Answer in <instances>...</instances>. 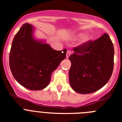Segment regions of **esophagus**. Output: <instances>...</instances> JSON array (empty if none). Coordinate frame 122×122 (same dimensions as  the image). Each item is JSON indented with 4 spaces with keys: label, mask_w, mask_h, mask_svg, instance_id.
<instances>
[{
    "label": "esophagus",
    "mask_w": 122,
    "mask_h": 122,
    "mask_svg": "<svg viewBox=\"0 0 122 122\" xmlns=\"http://www.w3.org/2000/svg\"><path fill=\"white\" fill-rule=\"evenodd\" d=\"M71 54V52L70 51H67V52H66V57L67 58V59L70 57Z\"/></svg>",
    "instance_id": "1"
}]
</instances>
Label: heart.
Listing matches in <instances>:
<instances>
[{
	"label": "heart",
	"mask_w": 122,
	"mask_h": 122,
	"mask_svg": "<svg viewBox=\"0 0 122 122\" xmlns=\"http://www.w3.org/2000/svg\"><path fill=\"white\" fill-rule=\"evenodd\" d=\"M82 35H83V33H80L78 34L79 36H82ZM89 40H90V38H89V36H88V35H86V36H84V37H83L82 42L83 43H86V42L89 41Z\"/></svg>",
	"instance_id": "heart-1"
}]
</instances>
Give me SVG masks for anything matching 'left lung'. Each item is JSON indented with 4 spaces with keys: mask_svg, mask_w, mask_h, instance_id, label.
Listing matches in <instances>:
<instances>
[{
    "mask_svg": "<svg viewBox=\"0 0 122 122\" xmlns=\"http://www.w3.org/2000/svg\"><path fill=\"white\" fill-rule=\"evenodd\" d=\"M69 57L71 66L70 84L81 94L93 93L105 86L114 68V49L107 33L73 49Z\"/></svg>",
    "mask_w": 122,
    "mask_h": 122,
    "instance_id": "obj_1",
    "label": "left lung"
}]
</instances>
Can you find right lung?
Masks as SVG:
<instances>
[{
  "instance_id": "add662e5",
  "label": "right lung",
  "mask_w": 122,
  "mask_h": 122,
  "mask_svg": "<svg viewBox=\"0 0 122 122\" xmlns=\"http://www.w3.org/2000/svg\"><path fill=\"white\" fill-rule=\"evenodd\" d=\"M33 27L25 23L14 37L9 56L11 71L26 89L40 90L50 82L52 72L66 57V49L56 51L43 41L35 40Z\"/></svg>"
}]
</instances>
